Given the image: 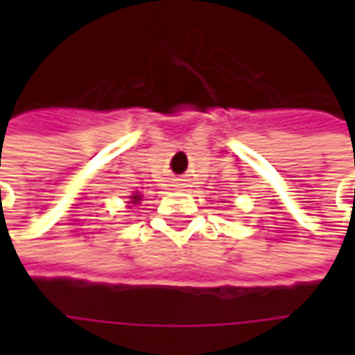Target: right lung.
<instances>
[{
    "label": "right lung",
    "instance_id": "add662e5",
    "mask_svg": "<svg viewBox=\"0 0 355 355\" xmlns=\"http://www.w3.org/2000/svg\"><path fill=\"white\" fill-rule=\"evenodd\" d=\"M131 203H139V201H140V193H132V196H131Z\"/></svg>",
    "mask_w": 355,
    "mask_h": 355
}]
</instances>
